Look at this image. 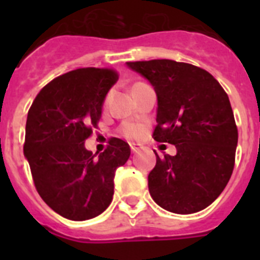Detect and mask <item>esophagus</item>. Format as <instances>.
Here are the masks:
<instances>
[{
    "label": "esophagus",
    "mask_w": 260,
    "mask_h": 260,
    "mask_svg": "<svg viewBox=\"0 0 260 260\" xmlns=\"http://www.w3.org/2000/svg\"><path fill=\"white\" fill-rule=\"evenodd\" d=\"M130 148H132L133 153H138L139 151H141V146L137 143H130Z\"/></svg>",
    "instance_id": "1"
}]
</instances>
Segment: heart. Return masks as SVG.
Listing matches in <instances>:
<instances>
[{
    "mask_svg": "<svg viewBox=\"0 0 260 260\" xmlns=\"http://www.w3.org/2000/svg\"><path fill=\"white\" fill-rule=\"evenodd\" d=\"M122 133L125 137L127 138H137L141 134V128L138 127L137 125H132V123H127L122 127Z\"/></svg>",
    "mask_w": 260,
    "mask_h": 260,
    "instance_id": "heart-1",
    "label": "heart"
}]
</instances>
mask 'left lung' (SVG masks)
Here are the masks:
<instances>
[{
    "label": "left lung",
    "mask_w": 260,
    "mask_h": 260,
    "mask_svg": "<svg viewBox=\"0 0 260 260\" xmlns=\"http://www.w3.org/2000/svg\"><path fill=\"white\" fill-rule=\"evenodd\" d=\"M146 78L157 98L153 139L176 146L174 156L156 153L148 190L164 210L189 215L208 207L225 189L238 142L233 110L208 71L172 59L126 62Z\"/></svg>",
    "instance_id": "1"
}]
</instances>
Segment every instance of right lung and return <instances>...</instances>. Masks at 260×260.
Returning a JSON list of instances; mask_svg holds the SVG:
<instances>
[{
	"label": "right lung",
	"instance_id": "obj_1",
	"mask_svg": "<svg viewBox=\"0 0 260 260\" xmlns=\"http://www.w3.org/2000/svg\"><path fill=\"white\" fill-rule=\"evenodd\" d=\"M117 80L110 69L69 71L41 89L27 114L23 152L36 190L69 220L93 219L109 207L116 169L130 157V147L118 138L100 155L84 146Z\"/></svg>",
	"mask_w": 260,
	"mask_h": 260
}]
</instances>
